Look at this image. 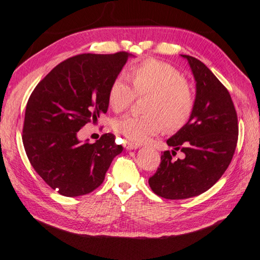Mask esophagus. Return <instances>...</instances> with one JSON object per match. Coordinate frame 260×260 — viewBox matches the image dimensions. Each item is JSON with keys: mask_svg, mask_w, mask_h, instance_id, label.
<instances>
[{"mask_svg": "<svg viewBox=\"0 0 260 260\" xmlns=\"http://www.w3.org/2000/svg\"><path fill=\"white\" fill-rule=\"evenodd\" d=\"M124 147L126 149H136L138 147V145L135 144V143H132V142H128V141H125L124 143Z\"/></svg>", "mask_w": 260, "mask_h": 260, "instance_id": "34e87169", "label": "esophagus"}]
</instances>
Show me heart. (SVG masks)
Returning <instances> with one entry per match:
<instances>
[{
    "instance_id": "1",
    "label": "heart",
    "mask_w": 260,
    "mask_h": 260,
    "mask_svg": "<svg viewBox=\"0 0 260 260\" xmlns=\"http://www.w3.org/2000/svg\"><path fill=\"white\" fill-rule=\"evenodd\" d=\"M132 86L123 76L114 80L107 100L116 113L127 111L136 96H146L144 116H125L114 122V129L134 143L146 142L159 134L165 126L171 131L182 128L195 108V94L183 74L166 62L147 58L127 70Z\"/></svg>"
}]
</instances>
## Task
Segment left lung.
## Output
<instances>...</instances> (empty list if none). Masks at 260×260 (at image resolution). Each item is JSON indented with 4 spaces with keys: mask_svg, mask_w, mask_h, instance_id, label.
I'll return each mask as SVG.
<instances>
[{
    "mask_svg": "<svg viewBox=\"0 0 260 260\" xmlns=\"http://www.w3.org/2000/svg\"><path fill=\"white\" fill-rule=\"evenodd\" d=\"M188 61L196 81L195 108L188 122L167 140L157 171L148 184L156 195L185 199L203 194L215 185L233 159L238 141V119L231 94L206 65ZM184 153L175 160L176 150Z\"/></svg>",
    "mask_w": 260,
    "mask_h": 260,
    "instance_id": "8db88e82",
    "label": "left lung"
}]
</instances>
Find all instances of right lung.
<instances>
[{"label": "right lung", "instance_id": "right-lung-1", "mask_svg": "<svg viewBox=\"0 0 260 260\" xmlns=\"http://www.w3.org/2000/svg\"><path fill=\"white\" fill-rule=\"evenodd\" d=\"M131 54H80L65 59L42 80L27 101L23 145L31 165L58 194L86 195L103 183L122 153L107 133L90 144L77 133L108 108V88Z\"/></svg>", "mask_w": 260, "mask_h": 260}]
</instances>
